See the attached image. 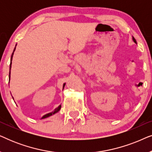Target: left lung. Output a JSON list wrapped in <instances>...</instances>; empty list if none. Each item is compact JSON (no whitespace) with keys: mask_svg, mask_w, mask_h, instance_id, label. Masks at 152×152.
Returning <instances> with one entry per match:
<instances>
[{"mask_svg":"<svg viewBox=\"0 0 152 152\" xmlns=\"http://www.w3.org/2000/svg\"><path fill=\"white\" fill-rule=\"evenodd\" d=\"M133 40H134V42H135V43H136V39H134V37H133Z\"/></svg>","mask_w":152,"mask_h":152,"instance_id":"8db88e82","label":"left lung"}]
</instances>
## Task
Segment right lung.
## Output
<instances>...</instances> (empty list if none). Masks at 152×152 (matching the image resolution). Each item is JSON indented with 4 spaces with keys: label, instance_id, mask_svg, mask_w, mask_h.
I'll list each match as a JSON object with an SVG mask.
<instances>
[{
    "label": "right lung",
    "instance_id": "add662e5",
    "mask_svg": "<svg viewBox=\"0 0 152 152\" xmlns=\"http://www.w3.org/2000/svg\"><path fill=\"white\" fill-rule=\"evenodd\" d=\"M16 46H15V48H14V51H13V53H12V56H11V59H10V72H9V80H10V69H11V67H12V57H13V55H14V51H15V49H16ZM64 86H65V84H64ZM61 105H59V107H58L57 108H56V109L54 110L53 111H52V112H50V113H47V114H45V115H44L42 117V118H41V119H43V118H48V117H49V116H50V115H53V114H55V113H57L58 111H59L60 109H61Z\"/></svg>",
    "mask_w": 152,
    "mask_h": 152
}]
</instances>
